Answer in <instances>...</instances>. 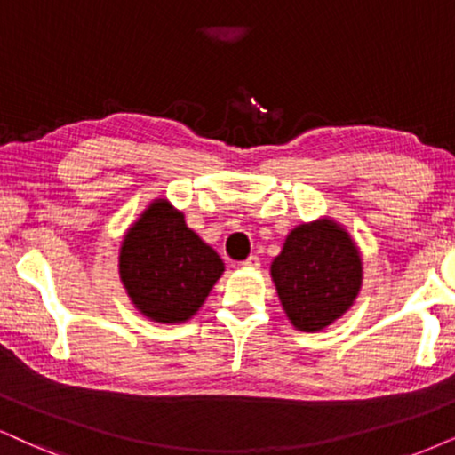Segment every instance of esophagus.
<instances>
[{
    "label": "esophagus",
    "instance_id": "esophagus-1",
    "mask_svg": "<svg viewBox=\"0 0 455 455\" xmlns=\"http://www.w3.org/2000/svg\"><path fill=\"white\" fill-rule=\"evenodd\" d=\"M241 267H243V268H258V267H260V258H258V256L245 258V260L241 262Z\"/></svg>",
    "mask_w": 455,
    "mask_h": 455
}]
</instances>
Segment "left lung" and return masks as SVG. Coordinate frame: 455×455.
Returning a JSON list of instances; mask_svg holds the SVG:
<instances>
[{
	"label": "left lung",
	"mask_w": 455,
	"mask_h": 455,
	"mask_svg": "<svg viewBox=\"0 0 455 455\" xmlns=\"http://www.w3.org/2000/svg\"><path fill=\"white\" fill-rule=\"evenodd\" d=\"M287 319L300 331H319L353 307L363 281L355 241L338 222L321 218L296 227L270 264Z\"/></svg>",
	"instance_id": "left-lung-1"
}]
</instances>
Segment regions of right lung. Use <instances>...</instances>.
Masks as SVG:
<instances>
[{"label":"right lung","mask_w":455,"mask_h":455,"mask_svg":"<svg viewBox=\"0 0 455 455\" xmlns=\"http://www.w3.org/2000/svg\"><path fill=\"white\" fill-rule=\"evenodd\" d=\"M222 273V258L168 199L142 212L119 251V277L132 304L157 323L191 319Z\"/></svg>","instance_id":"1"}]
</instances>
